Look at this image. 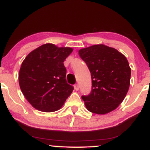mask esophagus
<instances>
[{
  "label": "esophagus",
  "mask_w": 150,
  "mask_h": 150,
  "mask_svg": "<svg viewBox=\"0 0 150 150\" xmlns=\"http://www.w3.org/2000/svg\"><path fill=\"white\" fill-rule=\"evenodd\" d=\"M74 88H75V90L77 91L79 89V85H77V84H76V85H75V86H74Z\"/></svg>",
  "instance_id": "obj_1"
}]
</instances>
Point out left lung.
Returning a JSON list of instances; mask_svg holds the SVG:
<instances>
[{
    "mask_svg": "<svg viewBox=\"0 0 150 150\" xmlns=\"http://www.w3.org/2000/svg\"><path fill=\"white\" fill-rule=\"evenodd\" d=\"M78 53L92 76V92L82 97L86 108L97 114L110 113L128 93L131 75L128 60L118 50L104 44L81 49Z\"/></svg>",
    "mask_w": 150,
    "mask_h": 150,
    "instance_id": "left-lung-1",
    "label": "left lung"
}]
</instances>
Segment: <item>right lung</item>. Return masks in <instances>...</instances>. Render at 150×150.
<instances>
[{
	"mask_svg": "<svg viewBox=\"0 0 150 150\" xmlns=\"http://www.w3.org/2000/svg\"><path fill=\"white\" fill-rule=\"evenodd\" d=\"M70 47L43 44L29 53L22 61L19 85L28 102L44 112L59 110L73 90L66 82L63 62L73 52Z\"/></svg>",
	"mask_w": 150,
	"mask_h": 150,
	"instance_id": "obj_1",
	"label": "right lung"
}]
</instances>
